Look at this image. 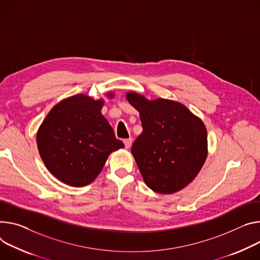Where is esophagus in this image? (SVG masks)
<instances>
[{"mask_svg":"<svg viewBox=\"0 0 260 260\" xmlns=\"http://www.w3.org/2000/svg\"><path fill=\"white\" fill-rule=\"evenodd\" d=\"M132 141H133V139L132 138H128V139H125L124 141H123V143H124V146H125V148L126 149H128L131 146H132Z\"/></svg>","mask_w":260,"mask_h":260,"instance_id":"obj_1","label":"esophagus"}]
</instances>
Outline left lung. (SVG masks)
<instances>
[{"label":"left lung","mask_w":260,"mask_h":260,"mask_svg":"<svg viewBox=\"0 0 260 260\" xmlns=\"http://www.w3.org/2000/svg\"><path fill=\"white\" fill-rule=\"evenodd\" d=\"M126 100L140 113L143 132L132 153L146 185L173 194L192 182L207 156V132L199 117L178 102L149 101L136 92Z\"/></svg>","instance_id":"left-lung-1"}]
</instances>
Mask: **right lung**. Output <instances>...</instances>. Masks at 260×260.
<instances>
[{"label": "right lung", "mask_w": 260, "mask_h": 260, "mask_svg": "<svg viewBox=\"0 0 260 260\" xmlns=\"http://www.w3.org/2000/svg\"><path fill=\"white\" fill-rule=\"evenodd\" d=\"M104 104L84 94L70 96L57 104L38 128L37 147L45 167L68 185L91 183L109 155L124 147L102 114Z\"/></svg>", "instance_id": "add662e5"}]
</instances>
